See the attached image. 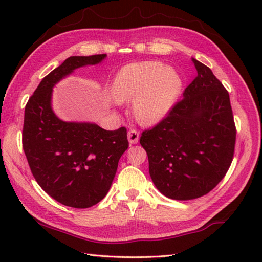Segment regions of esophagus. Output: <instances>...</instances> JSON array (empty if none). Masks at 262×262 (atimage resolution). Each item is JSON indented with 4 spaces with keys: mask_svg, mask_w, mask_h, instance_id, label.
I'll list each match as a JSON object with an SVG mask.
<instances>
[{
    "mask_svg": "<svg viewBox=\"0 0 262 262\" xmlns=\"http://www.w3.org/2000/svg\"><path fill=\"white\" fill-rule=\"evenodd\" d=\"M127 138H128V142H129L130 145H132V144H137L138 140H140V133L135 130V129H132V130L128 132Z\"/></svg>",
    "mask_w": 262,
    "mask_h": 262,
    "instance_id": "obj_1",
    "label": "esophagus"
}]
</instances>
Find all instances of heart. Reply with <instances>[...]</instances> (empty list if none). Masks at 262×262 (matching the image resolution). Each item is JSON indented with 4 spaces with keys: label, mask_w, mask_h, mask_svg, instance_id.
Segmentation results:
<instances>
[{
    "label": "heart",
    "mask_w": 262,
    "mask_h": 262,
    "mask_svg": "<svg viewBox=\"0 0 262 262\" xmlns=\"http://www.w3.org/2000/svg\"><path fill=\"white\" fill-rule=\"evenodd\" d=\"M181 89L180 74L157 60L128 64L120 69L113 82L117 102L133 100V115L144 125L162 121L173 108Z\"/></svg>",
    "instance_id": "b5f03b06"
}]
</instances>
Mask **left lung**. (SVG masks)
<instances>
[{"label": "left lung", "instance_id": "1", "mask_svg": "<svg viewBox=\"0 0 262 262\" xmlns=\"http://www.w3.org/2000/svg\"><path fill=\"white\" fill-rule=\"evenodd\" d=\"M191 60L198 74L183 99L140 140L155 187L176 200L196 199L214 189L230 168L235 145L229 92L209 68Z\"/></svg>", "mask_w": 262, "mask_h": 262}]
</instances>
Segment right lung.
Returning a JSON list of instances; mask_svg holds the SVG:
<instances>
[{
    "instance_id": "right-lung-1",
    "label": "right lung",
    "mask_w": 262,
    "mask_h": 262,
    "mask_svg": "<svg viewBox=\"0 0 262 262\" xmlns=\"http://www.w3.org/2000/svg\"><path fill=\"white\" fill-rule=\"evenodd\" d=\"M105 54L71 56L39 83L25 109L22 144L38 185L58 203L89 208L102 200L128 148L125 127L105 130L90 121H65L54 113L53 89Z\"/></svg>"
}]
</instances>
